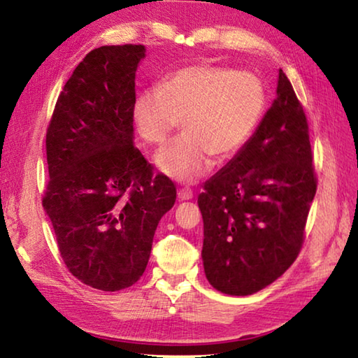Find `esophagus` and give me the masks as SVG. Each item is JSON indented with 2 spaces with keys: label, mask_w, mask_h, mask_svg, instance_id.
<instances>
[{
  "label": "esophagus",
  "mask_w": 358,
  "mask_h": 358,
  "mask_svg": "<svg viewBox=\"0 0 358 358\" xmlns=\"http://www.w3.org/2000/svg\"><path fill=\"white\" fill-rule=\"evenodd\" d=\"M194 197V192L191 187H180L178 189V199L180 201H191Z\"/></svg>",
  "instance_id": "obj_1"
}]
</instances>
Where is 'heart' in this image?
Returning <instances> with one entry per match:
<instances>
[{
	"instance_id": "heart-1",
	"label": "heart",
	"mask_w": 358,
	"mask_h": 358,
	"mask_svg": "<svg viewBox=\"0 0 358 358\" xmlns=\"http://www.w3.org/2000/svg\"><path fill=\"white\" fill-rule=\"evenodd\" d=\"M266 107L262 78L226 66L192 64L166 76L156 90L142 93L132 118L145 143L161 147L183 121L185 134L156 155L169 178L196 183L217 159L243 150Z\"/></svg>"
}]
</instances>
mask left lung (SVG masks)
Segmentation results:
<instances>
[{"label": "left lung", "instance_id": "left-lung-1", "mask_svg": "<svg viewBox=\"0 0 358 358\" xmlns=\"http://www.w3.org/2000/svg\"><path fill=\"white\" fill-rule=\"evenodd\" d=\"M316 189L306 115L280 69L257 131L199 196L211 286L251 295L278 280L299 257Z\"/></svg>", "mask_w": 358, "mask_h": 358}]
</instances>
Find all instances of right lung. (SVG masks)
Returning <instances> with one entry per match:
<instances>
[{
	"label": "right lung",
	"instance_id": "right-lung-1",
	"mask_svg": "<svg viewBox=\"0 0 358 358\" xmlns=\"http://www.w3.org/2000/svg\"><path fill=\"white\" fill-rule=\"evenodd\" d=\"M145 47L104 45L83 58L47 126L42 205L66 268L90 287L121 290L147 268L157 222L177 187L132 143L136 71Z\"/></svg>",
	"mask_w": 358,
	"mask_h": 358
}]
</instances>
